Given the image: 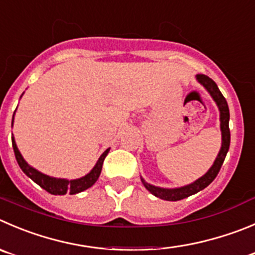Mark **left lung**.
Here are the masks:
<instances>
[{
	"label": "left lung",
	"instance_id": "obj_1",
	"mask_svg": "<svg viewBox=\"0 0 255 255\" xmlns=\"http://www.w3.org/2000/svg\"><path fill=\"white\" fill-rule=\"evenodd\" d=\"M196 80L200 85H203V87H205L208 93L210 94V96L213 98V100L217 104L218 109H219L220 113V131H222V147H220L219 152H218L217 157H215L213 165L210 166L209 170L204 174L203 176H200L199 179H196L194 183L188 184V185L180 186V188H160V186L151 185V184L146 183L144 180V178L140 176L141 179V183L144 184L145 188L155 195L156 198L162 199V200H168V202H176V200H181L184 198H188V196L193 195V194L199 193L200 190L207 188L215 178H217L218 173H219L220 168H222L223 162H224L225 156H227V152L229 150L230 145V131H229V108H228L227 100H225L224 96L222 95L220 90L218 89L217 84L213 81L210 77L205 76V75H196Z\"/></svg>",
	"mask_w": 255,
	"mask_h": 255
}]
</instances>
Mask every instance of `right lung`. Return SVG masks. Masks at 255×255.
<instances>
[{"label": "right lung", "instance_id": "add662e5", "mask_svg": "<svg viewBox=\"0 0 255 255\" xmlns=\"http://www.w3.org/2000/svg\"><path fill=\"white\" fill-rule=\"evenodd\" d=\"M13 118H14V114L13 116H12V125H13ZM12 146H13L14 156H16L17 162H18V165H20V168L22 169L23 173H25L28 178L32 179L37 185H40L41 188L45 189L46 191H48V193L52 194V195H65L66 193H70L71 195H74V194L81 193V191L91 188V186L96 183L99 176H100L104 160H105L108 152L110 151V149H106L105 151L101 154V156L99 157L98 162H96L95 166L91 169V171H90L89 174H86V175L82 176V178L69 180V179L53 178V176L46 175V174H42L41 171L36 170L35 168L28 165L27 161L23 159L20 150H18V147H17L16 141H14V137H12Z\"/></svg>", "mask_w": 255, "mask_h": 255}]
</instances>
